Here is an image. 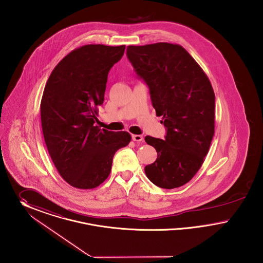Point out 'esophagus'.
<instances>
[{
	"instance_id": "esophagus-1",
	"label": "esophagus",
	"mask_w": 263,
	"mask_h": 263,
	"mask_svg": "<svg viewBox=\"0 0 263 263\" xmlns=\"http://www.w3.org/2000/svg\"><path fill=\"white\" fill-rule=\"evenodd\" d=\"M132 138H133V140L138 141V142L143 140V137H142L141 135H133V136H132Z\"/></svg>"
}]
</instances>
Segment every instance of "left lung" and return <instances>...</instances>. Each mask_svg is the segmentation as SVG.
<instances>
[{"instance_id": "obj_1", "label": "left lung", "mask_w": 263, "mask_h": 263, "mask_svg": "<svg viewBox=\"0 0 263 263\" xmlns=\"http://www.w3.org/2000/svg\"><path fill=\"white\" fill-rule=\"evenodd\" d=\"M126 56L149 88L152 106L162 116L165 138L145 137L157 152L144 167L160 188L173 189L192 179L204 162L215 132V93L211 82L185 48L158 42L129 45Z\"/></svg>"}]
</instances>
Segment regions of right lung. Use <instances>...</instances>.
Wrapping results in <instances>:
<instances>
[{"mask_svg": "<svg viewBox=\"0 0 263 263\" xmlns=\"http://www.w3.org/2000/svg\"><path fill=\"white\" fill-rule=\"evenodd\" d=\"M125 49L103 44L76 48L56 65L45 85L41 103L45 144L61 177L75 188L102 184L115 153L132 139L126 132L95 125L109 71Z\"/></svg>", "mask_w": 263, "mask_h": 263, "instance_id": "1", "label": "right lung"}]
</instances>
